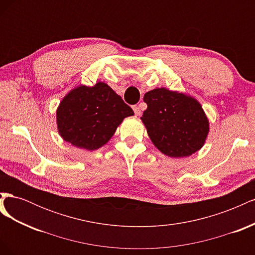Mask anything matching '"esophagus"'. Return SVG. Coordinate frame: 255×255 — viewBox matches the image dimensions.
Segmentation results:
<instances>
[{"label": "esophagus", "mask_w": 255, "mask_h": 255, "mask_svg": "<svg viewBox=\"0 0 255 255\" xmlns=\"http://www.w3.org/2000/svg\"><path fill=\"white\" fill-rule=\"evenodd\" d=\"M133 111H134V113H135V115H136V116H139V115L141 114L140 107H139V106H137V105H134V106H133Z\"/></svg>", "instance_id": "1"}]
</instances>
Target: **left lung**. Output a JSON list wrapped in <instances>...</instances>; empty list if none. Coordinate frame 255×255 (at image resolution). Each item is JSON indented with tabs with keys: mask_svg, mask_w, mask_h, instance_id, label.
<instances>
[{
	"mask_svg": "<svg viewBox=\"0 0 255 255\" xmlns=\"http://www.w3.org/2000/svg\"><path fill=\"white\" fill-rule=\"evenodd\" d=\"M141 120L154 145L165 155L186 157L202 148L208 120L196 99L166 88L146 92Z\"/></svg>",
	"mask_w": 255,
	"mask_h": 255,
	"instance_id": "obj_1",
	"label": "left lung"
}]
</instances>
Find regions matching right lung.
<instances>
[{
  "instance_id": "add662e5",
  "label": "right lung",
  "mask_w": 255,
  "mask_h": 255,
  "mask_svg": "<svg viewBox=\"0 0 255 255\" xmlns=\"http://www.w3.org/2000/svg\"><path fill=\"white\" fill-rule=\"evenodd\" d=\"M133 115L120 96L99 82L94 87L79 86L69 92L58 106L56 119L65 141L92 151L109 141L123 119Z\"/></svg>"
}]
</instances>
